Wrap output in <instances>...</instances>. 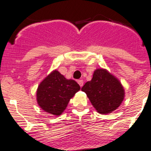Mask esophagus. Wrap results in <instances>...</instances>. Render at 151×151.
<instances>
[{
  "label": "esophagus",
  "mask_w": 151,
  "mask_h": 151,
  "mask_svg": "<svg viewBox=\"0 0 151 151\" xmlns=\"http://www.w3.org/2000/svg\"><path fill=\"white\" fill-rule=\"evenodd\" d=\"M77 83H78V84L80 85V87H82L83 86V80H77Z\"/></svg>",
  "instance_id": "34e87169"
}]
</instances>
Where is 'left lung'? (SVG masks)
Masks as SVG:
<instances>
[{"label":"left lung","instance_id":"obj_1","mask_svg":"<svg viewBox=\"0 0 151 151\" xmlns=\"http://www.w3.org/2000/svg\"><path fill=\"white\" fill-rule=\"evenodd\" d=\"M86 94L98 112L108 114L115 111L124 98V89L120 81L106 69L94 71L92 79L81 88Z\"/></svg>","mask_w":151,"mask_h":151}]
</instances>
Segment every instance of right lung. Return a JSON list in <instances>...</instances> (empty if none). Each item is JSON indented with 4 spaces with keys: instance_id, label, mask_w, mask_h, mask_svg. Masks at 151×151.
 <instances>
[{
    "instance_id": "1",
    "label": "right lung",
    "mask_w": 151,
    "mask_h": 151,
    "mask_svg": "<svg viewBox=\"0 0 151 151\" xmlns=\"http://www.w3.org/2000/svg\"><path fill=\"white\" fill-rule=\"evenodd\" d=\"M80 89L74 80H67L54 70L42 80L36 91L39 106L51 115L59 116L66 109L69 101Z\"/></svg>"
}]
</instances>
